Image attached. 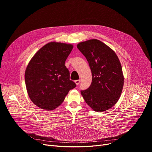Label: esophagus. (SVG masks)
I'll use <instances>...</instances> for the list:
<instances>
[{"label": "esophagus", "instance_id": "34e87169", "mask_svg": "<svg viewBox=\"0 0 152 152\" xmlns=\"http://www.w3.org/2000/svg\"><path fill=\"white\" fill-rule=\"evenodd\" d=\"M80 82H81L80 80H76V81H75V84H76L77 86L79 84V83H80Z\"/></svg>", "mask_w": 152, "mask_h": 152}]
</instances>
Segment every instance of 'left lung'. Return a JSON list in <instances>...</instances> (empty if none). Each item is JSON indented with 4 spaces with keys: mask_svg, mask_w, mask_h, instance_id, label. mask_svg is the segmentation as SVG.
<instances>
[{
    "mask_svg": "<svg viewBox=\"0 0 152 152\" xmlns=\"http://www.w3.org/2000/svg\"><path fill=\"white\" fill-rule=\"evenodd\" d=\"M85 56L92 72V83L81 91L83 97L94 111L102 112L113 107L121 96L124 76L116 53L99 40L93 39L77 45Z\"/></svg>",
    "mask_w": 152,
    "mask_h": 152,
    "instance_id": "1",
    "label": "left lung"
}]
</instances>
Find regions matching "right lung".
<instances>
[{"instance_id":"right-lung-1","label":"right lung","mask_w":152,"mask_h":152,"mask_svg":"<svg viewBox=\"0 0 152 152\" xmlns=\"http://www.w3.org/2000/svg\"><path fill=\"white\" fill-rule=\"evenodd\" d=\"M72 44L50 42L41 48L26 68L25 79L31 100L38 107L52 110L60 105L76 84L69 80L65 65Z\"/></svg>"}]
</instances>
